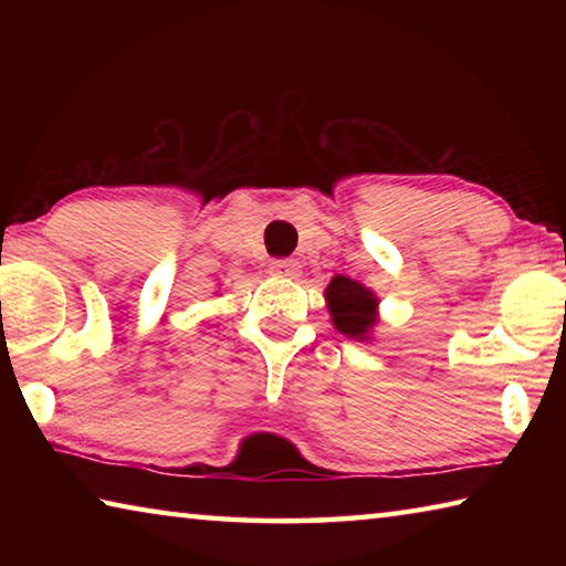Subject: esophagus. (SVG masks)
<instances>
[{
	"mask_svg": "<svg viewBox=\"0 0 566 566\" xmlns=\"http://www.w3.org/2000/svg\"><path fill=\"white\" fill-rule=\"evenodd\" d=\"M270 272L274 276H284V280H294V276H300L302 264L296 262V260H272L270 262Z\"/></svg>",
	"mask_w": 566,
	"mask_h": 566,
	"instance_id": "34e87169",
	"label": "esophagus"
}]
</instances>
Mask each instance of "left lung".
Masks as SVG:
<instances>
[{
    "label": "left lung",
    "mask_w": 566,
    "mask_h": 566,
    "mask_svg": "<svg viewBox=\"0 0 566 566\" xmlns=\"http://www.w3.org/2000/svg\"><path fill=\"white\" fill-rule=\"evenodd\" d=\"M324 296H327L334 327L347 337H367L369 327L377 322V300L367 286L339 274L329 282Z\"/></svg>",
    "instance_id": "left-lung-1"
}]
</instances>
